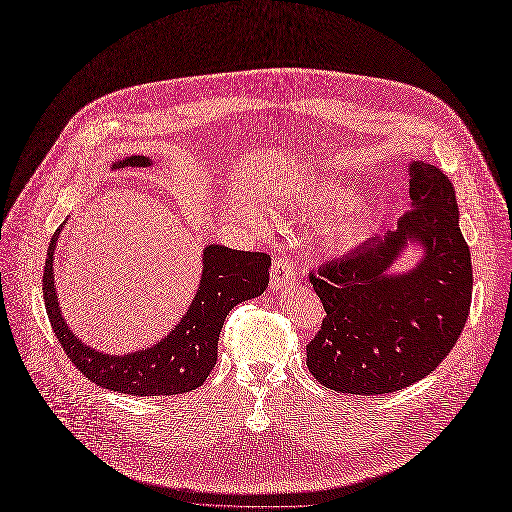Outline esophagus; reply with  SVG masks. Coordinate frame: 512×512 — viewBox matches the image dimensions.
<instances>
[{"label": "esophagus", "mask_w": 512, "mask_h": 512, "mask_svg": "<svg viewBox=\"0 0 512 512\" xmlns=\"http://www.w3.org/2000/svg\"><path fill=\"white\" fill-rule=\"evenodd\" d=\"M294 279H296V265L291 263L285 255L275 257L273 263H271V281H269L271 289L279 291Z\"/></svg>", "instance_id": "34e87169"}]
</instances>
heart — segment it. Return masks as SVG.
Masks as SVG:
<instances>
[{
  "mask_svg": "<svg viewBox=\"0 0 512 512\" xmlns=\"http://www.w3.org/2000/svg\"><path fill=\"white\" fill-rule=\"evenodd\" d=\"M352 200V194L350 192H344V190H334V188H330V190H322L320 194H318V202L320 204H334V202H350ZM360 225L358 223H354V225H348L342 233H340V241L342 243H348L350 239H352V233L358 229Z\"/></svg>",
  "mask_w": 512,
  "mask_h": 512,
  "instance_id": "obj_1",
  "label": "heart"
}]
</instances>
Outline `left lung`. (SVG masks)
I'll list each match as a JSON object with an SVG mask.
<instances>
[{"mask_svg":"<svg viewBox=\"0 0 512 512\" xmlns=\"http://www.w3.org/2000/svg\"><path fill=\"white\" fill-rule=\"evenodd\" d=\"M409 176L413 208L397 231L371 237L310 273L326 318L306 346V364L326 389L401 391L437 369L468 320L472 263L456 190L431 164H411ZM407 240H419L426 255L409 274L389 276Z\"/></svg>","mask_w":512,"mask_h":512,"instance_id":"obj_1","label":"left lung"}]
</instances>
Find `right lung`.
Wrapping results in <instances>:
<instances>
[{
    "label": "right lung",
    "instance_id": "add662e5",
    "mask_svg": "<svg viewBox=\"0 0 512 512\" xmlns=\"http://www.w3.org/2000/svg\"><path fill=\"white\" fill-rule=\"evenodd\" d=\"M150 166V158L131 156L113 168ZM62 227L54 233L42 277L46 314L52 330L70 362L95 385L133 395H180L198 389L210 375L218 354V334L229 312L247 300L261 296L269 283L271 257L259 251H235L208 245L202 257V277L192 306L180 324L148 350L125 356L97 352L68 330L58 308L52 279V257Z\"/></svg>",
    "mask_w": 512,
    "mask_h": 512
}]
</instances>
